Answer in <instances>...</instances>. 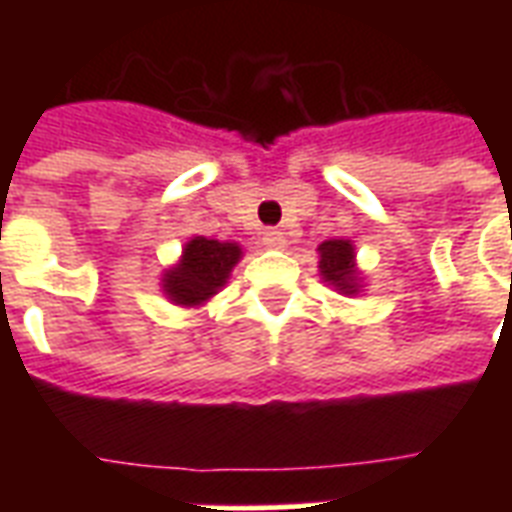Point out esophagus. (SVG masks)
Wrapping results in <instances>:
<instances>
[{"mask_svg": "<svg viewBox=\"0 0 512 512\" xmlns=\"http://www.w3.org/2000/svg\"><path fill=\"white\" fill-rule=\"evenodd\" d=\"M263 244L268 249H284L287 247V236L276 231V228H268V231H263Z\"/></svg>", "mask_w": 512, "mask_h": 512, "instance_id": "obj_1", "label": "esophagus"}]
</instances>
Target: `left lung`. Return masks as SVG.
<instances>
[{
    "label": "left lung",
    "mask_w": 512,
    "mask_h": 512,
    "mask_svg": "<svg viewBox=\"0 0 512 512\" xmlns=\"http://www.w3.org/2000/svg\"><path fill=\"white\" fill-rule=\"evenodd\" d=\"M319 273L321 279L332 284L342 295H356L358 292V271H356V249L348 239H329L319 247Z\"/></svg>",
    "instance_id": "1"
}]
</instances>
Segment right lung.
Wrapping results in <instances>:
<instances>
[{"instance_id":"add662e5","label":"right lung","mask_w":512,"mask_h":512,"mask_svg":"<svg viewBox=\"0 0 512 512\" xmlns=\"http://www.w3.org/2000/svg\"><path fill=\"white\" fill-rule=\"evenodd\" d=\"M241 260L236 241L193 236L183 247L175 268L164 271L162 289L175 305H201L228 284L233 265Z\"/></svg>"}]
</instances>
